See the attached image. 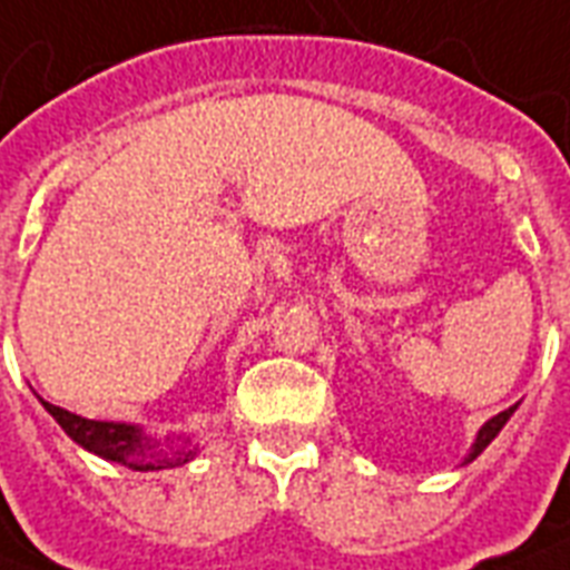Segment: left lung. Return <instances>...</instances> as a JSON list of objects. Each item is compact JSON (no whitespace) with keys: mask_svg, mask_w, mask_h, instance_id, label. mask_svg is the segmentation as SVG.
Segmentation results:
<instances>
[{"mask_svg":"<svg viewBox=\"0 0 570 570\" xmlns=\"http://www.w3.org/2000/svg\"><path fill=\"white\" fill-rule=\"evenodd\" d=\"M514 411H518V405L505 407V411H500V414H497V416H491V420H488V423L482 425V429H479L476 441H473V446H470V452H468V459H464V464H470V461L476 459L479 452L485 450L488 443L494 441L497 434H500V429H503V425L509 423V416H512Z\"/></svg>","mask_w":570,"mask_h":570,"instance_id":"8db88e82","label":"left lung"}]
</instances>
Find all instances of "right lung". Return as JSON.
I'll return each mask as SVG.
<instances>
[{"instance_id": "1", "label": "right lung", "mask_w": 570, "mask_h": 570, "mask_svg": "<svg viewBox=\"0 0 570 570\" xmlns=\"http://www.w3.org/2000/svg\"><path fill=\"white\" fill-rule=\"evenodd\" d=\"M40 405L56 416V423L67 432L70 441H76L82 450L94 452L106 461H115L129 470H168L180 468L195 459L197 446H183V450H159V441L132 423H109V420H85L79 414H70L65 407L49 405L40 399Z\"/></svg>"}]
</instances>
